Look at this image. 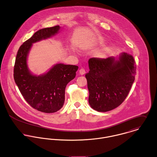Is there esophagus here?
I'll use <instances>...</instances> for the list:
<instances>
[{
  "label": "esophagus",
  "instance_id": "obj_1",
  "mask_svg": "<svg viewBox=\"0 0 157 157\" xmlns=\"http://www.w3.org/2000/svg\"><path fill=\"white\" fill-rule=\"evenodd\" d=\"M85 73H86V70H85L84 68H81V69L79 70V73H80L81 75L85 74Z\"/></svg>",
  "mask_w": 157,
  "mask_h": 157
}]
</instances>
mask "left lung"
I'll list each match as a JSON object with an SVG mask.
<instances>
[{
    "instance_id": "obj_1",
    "label": "left lung",
    "mask_w": 157,
    "mask_h": 157,
    "mask_svg": "<svg viewBox=\"0 0 157 157\" xmlns=\"http://www.w3.org/2000/svg\"><path fill=\"white\" fill-rule=\"evenodd\" d=\"M90 71L86 75L89 92V103L98 112H107L121 105L135 81L136 65L134 57L122 53L119 60L93 57L89 60Z\"/></svg>"
}]
</instances>
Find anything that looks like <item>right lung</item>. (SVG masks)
I'll use <instances>...</instances> for the list:
<instances>
[{"label": "right lung", "mask_w": 157, "mask_h": 157, "mask_svg": "<svg viewBox=\"0 0 157 157\" xmlns=\"http://www.w3.org/2000/svg\"><path fill=\"white\" fill-rule=\"evenodd\" d=\"M60 28L55 25L36 32L19 47L14 66V79L24 98L33 108L45 113L62 108L65 87L75 78L78 67L57 63L46 74L37 76L29 71L27 57L33 43L54 35Z\"/></svg>", "instance_id": "1"}]
</instances>
